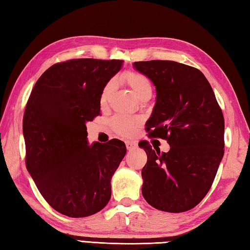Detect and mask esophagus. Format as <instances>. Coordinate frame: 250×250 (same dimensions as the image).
Segmentation results:
<instances>
[{
  "mask_svg": "<svg viewBox=\"0 0 250 250\" xmlns=\"http://www.w3.org/2000/svg\"><path fill=\"white\" fill-rule=\"evenodd\" d=\"M126 147H127V150H128V151H131V150H135L136 149L137 145L135 144V142H132V141H126Z\"/></svg>",
  "mask_w": 250,
  "mask_h": 250,
  "instance_id": "obj_1",
  "label": "esophagus"
}]
</instances>
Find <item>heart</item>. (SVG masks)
Listing matches in <instances>:
<instances>
[{"label": "heart", "mask_w": 250, "mask_h": 250, "mask_svg": "<svg viewBox=\"0 0 250 250\" xmlns=\"http://www.w3.org/2000/svg\"><path fill=\"white\" fill-rule=\"evenodd\" d=\"M121 82L126 84L128 87L132 90V93L135 94L137 98L140 99L142 97L150 96L152 95V84L149 81V79L141 74L139 72H135V71H128L121 75ZM113 90V84L112 82H109L106 84L103 91H101L100 96V104H105L106 101L109 100L110 96ZM138 120L134 118H129L127 115L119 114L114 116L112 119V127H113L116 132H119L120 135L123 136H131L135 132L136 126L138 125Z\"/></svg>", "instance_id": "heart-1"}]
</instances>
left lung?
<instances>
[{"label": "left lung", "mask_w": 250, "mask_h": 250, "mask_svg": "<svg viewBox=\"0 0 250 250\" xmlns=\"http://www.w3.org/2000/svg\"><path fill=\"white\" fill-rule=\"evenodd\" d=\"M132 65L156 90L146 130L170 146L161 153L146 141L139 144L147 156L141 170L142 195L159 210H190L209 191L225 154L222 111L200 70L169 60L137 61Z\"/></svg>", "instance_id": "8db88e82"}]
</instances>
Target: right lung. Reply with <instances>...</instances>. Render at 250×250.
I'll return each mask as SVG.
<instances>
[{
	"label": "right lung",
	"instance_id": "right-lung-1",
	"mask_svg": "<svg viewBox=\"0 0 250 250\" xmlns=\"http://www.w3.org/2000/svg\"><path fill=\"white\" fill-rule=\"evenodd\" d=\"M123 60L72 59L41 75L25 106V165L55 210L82 218L111 197V179L126 154L123 141L87 140L86 123L100 114V96Z\"/></svg>",
	"mask_w": 250,
	"mask_h": 250
}]
</instances>
